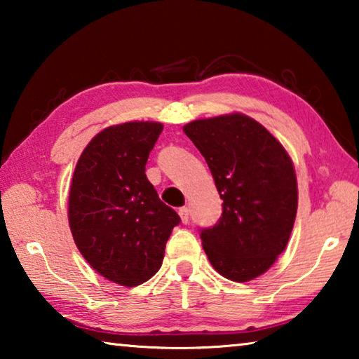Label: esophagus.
<instances>
[{"label":"esophagus","mask_w":359,"mask_h":359,"mask_svg":"<svg viewBox=\"0 0 359 359\" xmlns=\"http://www.w3.org/2000/svg\"><path fill=\"white\" fill-rule=\"evenodd\" d=\"M179 215H180V220H182V223H188V215H190V214H188V209L187 208H180L179 209Z\"/></svg>","instance_id":"obj_1"}]
</instances>
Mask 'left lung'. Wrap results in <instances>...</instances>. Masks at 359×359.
Wrapping results in <instances>:
<instances>
[{
    "mask_svg": "<svg viewBox=\"0 0 359 359\" xmlns=\"http://www.w3.org/2000/svg\"><path fill=\"white\" fill-rule=\"evenodd\" d=\"M184 133L223 199L220 220L201 231L204 252L218 274L253 280L287 248L297 210L293 161L278 139L241 112L193 120Z\"/></svg>",
    "mask_w": 359,
    "mask_h": 359,
    "instance_id": "1",
    "label": "left lung"
}]
</instances>
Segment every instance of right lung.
I'll use <instances>...</instances> for the list:
<instances>
[{
  "mask_svg": "<svg viewBox=\"0 0 359 359\" xmlns=\"http://www.w3.org/2000/svg\"><path fill=\"white\" fill-rule=\"evenodd\" d=\"M161 131L158 121L107 126L83 149L72 174V238L87 263L121 287H136L156 274L180 222L145 175Z\"/></svg>",
  "mask_w": 359,
  "mask_h": 359,
  "instance_id": "1",
  "label": "right lung"
}]
</instances>
